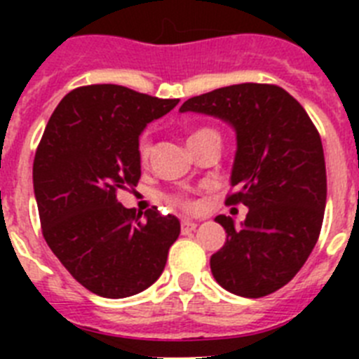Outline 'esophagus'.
<instances>
[{"label": "esophagus", "mask_w": 359, "mask_h": 359, "mask_svg": "<svg viewBox=\"0 0 359 359\" xmlns=\"http://www.w3.org/2000/svg\"><path fill=\"white\" fill-rule=\"evenodd\" d=\"M198 224L194 221H189V219H183L182 221V231L183 233H190V231H194Z\"/></svg>", "instance_id": "obj_1"}]
</instances>
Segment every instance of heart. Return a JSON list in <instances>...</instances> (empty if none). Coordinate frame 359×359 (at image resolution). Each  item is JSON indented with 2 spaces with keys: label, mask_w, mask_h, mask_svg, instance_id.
<instances>
[{
  "label": "heart",
  "mask_w": 359,
  "mask_h": 359,
  "mask_svg": "<svg viewBox=\"0 0 359 359\" xmlns=\"http://www.w3.org/2000/svg\"><path fill=\"white\" fill-rule=\"evenodd\" d=\"M207 138H219L217 131H215V129H210V128L194 129V131L189 135V147H190V145L198 144V142L207 140ZM149 152H151V144H149V138H147V136H142L140 144H138V154H140L142 160H147ZM172 203H176L177 207L187 208V210L194 208V203L190 201L189 198H174Z\"/></svg>",
  "instance_id": "obj_1"
}]
</instances>
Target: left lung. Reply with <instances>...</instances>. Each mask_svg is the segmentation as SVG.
I'll return each mask as SVG.
<instances>
[{
  "instance_id": "left-lung-1",
  "label": "left lung",
  "mask_w": 359,
  "mask_h": 359,
  "mask_svg": "<svg viewBox=\"0 0 359 359\" xmlns=\"http://www.w3.org/2000/svg\"><path fill=\"white\" fill-rule=\"evenodd\" d=\"M182 113H203L233 128L237 151L226 205L243 203L241 226L217 215L226 243L210 257L221 287L261 298L286 286L311 255L327 199L325 158L315 123L275 84L226 86L189 98Z\"/></svg>"
}]
</instances>
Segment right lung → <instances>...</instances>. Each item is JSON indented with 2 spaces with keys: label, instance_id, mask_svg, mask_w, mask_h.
<instances>
[{
  "label": "right lung",
  "instance_id": "right-lung-1",
  "mask_svg": "<svg viewBox=\"0 0 359 359\" xmlns=\"http://www.w3.org/2000/svg\"><path fill=\"white\" fill-rule=\"evenodd\" d=\"M177 102L116 84L82 86L46 123L34 158L44 241L98 297L126 298L152 286L180 236L174 215L154 207L142 217L116 199L140 180L142 131Z\"/></svg>",
  "mask_w": 359,
  "mask_h": 359
}]
</instances>
